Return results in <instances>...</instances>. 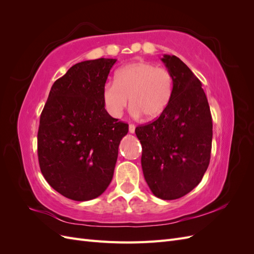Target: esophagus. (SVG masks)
Returning <instances> with one entry per match:
<instances>
[{"instance_id": "1", "label": "esophagus", "mask_w": 254, "mask_h": 254, "mask_svg": "<svg viewBox=\"0 0 254 254\" xmlns=\"http://www.w3.org/2000/svg\"><path fill=\"white\" fill-rule=\"evenodd\" d=\"M134 131H135V125L130 124L129 125V132L130 133H134Z\"/></svg>"}]
</instances>
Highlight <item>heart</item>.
Segmentation results:
<instances>
[{"label": "heart", "mask_w": 254, "mask_h": 254, "mask_svg": "<svg viewBox=\"0 0 254 254\" xmlns=\"http://www.w3.org/2000/svg\"><path fill=\"white\" fill-rule=\"evenodd\" d=\"M173 93L174 77L167 68L147 61H136L117 70L114 81L105 84L103 101L109 113L119 118L130 98L133 115L153 120L167 108Z\"/></svg>", "instance_id": "1"}]
</instances>
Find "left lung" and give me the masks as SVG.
<instances>
[{
    "instance_id": "1",
    "label": "left lung",
    "mask_w": 254,
    "mask_h": 254,
    "mask_svg": "<svg viewBox=\"0 0 254 254\" xmlns=\"http://www.w3.org/2000/svg\"><path fill=\"white\" fill-rule=\"evenodd\" d=\"M174 77L170 105L135 128L142 144L144 178L156 197L178 199L196 188L210 163L213 124L201 82L178 57L161 59Z\"/></svg>"
}]
</instances>
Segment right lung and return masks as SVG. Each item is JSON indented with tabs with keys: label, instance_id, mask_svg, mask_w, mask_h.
Wrapping results in <instances>:
<instances>
[{
	"label": "right lung",
	"instance_id": "add662e5",
	"mask_svg": "<svg viewBox=\"0 0 254 254\" xmlns=\"http://www.w3.org/2000/svg\"><path fill=\"white\" fill-rule=\"evenodd\" d=\"M117 59L74 64L51 88L38 130V159L50 186L63 196L87 201L112 180L119 145L128 124L105 109L103 89Z\"/></svg>",
	"mask_w": 254,
	"mask_h": 254
}]
</instances>
